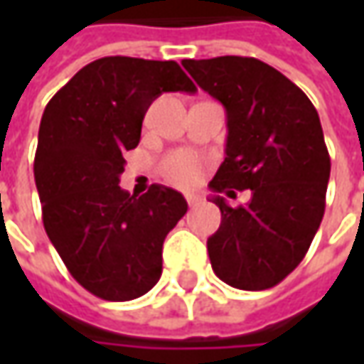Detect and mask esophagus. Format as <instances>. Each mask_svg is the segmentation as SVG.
<instances>
[{
	"label": "esophagus",
	"instance_id": "esophagus-1",
	"mask_svg": "<svg viewBox=\"0 0 364 364\" xmlns=\"http://www.w3.org/2000/svg\"><path fill=\"white\" fill-rule=\"evenodd\" d=\"M186 203H188V206H198V204H203V198L200 196H196V194H186Z\"/></svg>",
	"mask_w": 364,
	"mask_h": 364
}]
</instances>
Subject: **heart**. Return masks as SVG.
Returning <instances> with one entry per match:
<instances>
[{
	"instance_id": "obj_1",
	"label": "heart",
	"mask_w": 364,
	"mask_h": 364,
	"mask_svg": "<svg viewBox=\"0 0 364 364\" xmlns=\"http://www.w3.org/2000/svg\"><path fill=\"white\" fill-rule=\"evenodd\" d=\"M160 174L176 186H194L203 174V166L196 154L178 149L161 158Z\"/></svg>"
}]
</instances>
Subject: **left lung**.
I'll return each instance as SVG.
<instances>
[{"label":"left lung","mask_w":364,"mask_h":364,"mask_svg":"<svg viewBox=\"0 0 364 364\" xmlns=\"http://www.w3.org/2000/svg\"><path fill=\"white\" fill-rule=\"evenodd\" d=\"M190 77L227 111V158L210 180L220 227L208 237L213 272L259 291L294 272L324 217L330 156L318 111L300 87L257 58L182 60ZM251 189L232 209L218 191Z\"/></svg>","instance_id":"obj_1"}]
</instances>
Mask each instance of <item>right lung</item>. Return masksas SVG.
<instances>
[{
    "label": "right lung",
    "instance_id": "add662e5",
    "mask_svg": "<svg viewBox=\"0 0 364 364\" xmlns=\"http://www.w3.org/2000/svg\"><path fill=\"white\" fill-rule=\"evenodd\" d=\"M194 92L174 60L105 56L80 68L44 109L34 158L48 239L92 296L135 300L158 284L166 235L186 215L178 190L119 186L125 151L161 92Z\"/></svg>",
    "mask_w": 364,
    "mask_h": 364
}]
</instances>
